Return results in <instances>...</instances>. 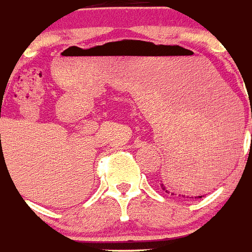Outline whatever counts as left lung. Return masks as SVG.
<instances>
[{
  "label": "left lung",
  "instance_id": "8db88e82",
  "mask_svg": "<svg viewBox=\"0 0 252 252\" xmlns=\"http://www.w3.org/2000/svg\"><path fill=\"white\" fill-rule=\"evenodd\" d=\"M194 168H195V166H194ZM199 170H200V169H199ZM204 172H206V169H204ZM207 172H208V169H207ZM160 186H161V189H162V190L165 191V192H168V194H169V190H166V187H165L164 185H162V183H161ZM172 195H174V192H172ZM178 196H181V195H178ZM182 196H183V198H185V195H182ZM198 198H202V196H198Z\"/></svg>",
  "mask_w": 252,
  "mask_h": 252
}]
</instances>
